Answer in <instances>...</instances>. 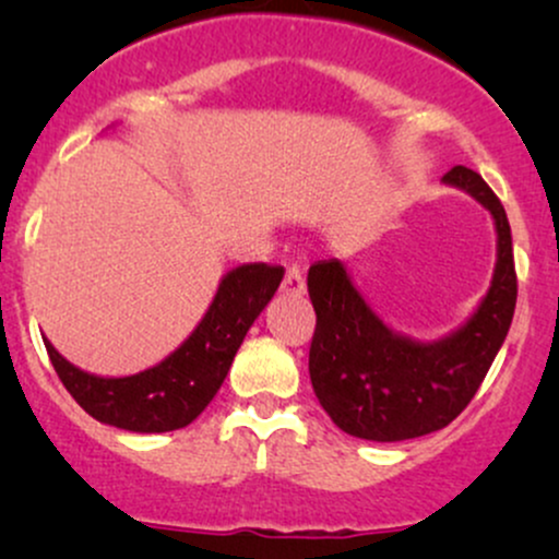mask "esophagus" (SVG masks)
Segmentation results:
<instances>
[{
  "instance_id": "esophagus-1",
  "label": "esophagus",
  "mask_w": 559,
  "mask_h": 559,
  "mask_svg": "<svg viewBox=\"0 0 559 559\" xmlns=\"http://www.w3.org/2000/svg\"><path fill=\"white\" fill-rule=\"evenodd\" d=\"M281 292L292 294V297H299V294H305V278H301V267L299 265H288L286 267Z\"/></svg>"
}]
</instances>
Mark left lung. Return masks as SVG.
Returning <instances> with one entry per match:
<instances>
[{
	"label": "left lung",
	"instance_id": "obj_1",
	"mask_svg": "<svg viewBox=\"0 0 559 559\" xmlns=\"http://www.w3.org/2000/svg\"><path fill=\"white\" fill-rule=\"evenodd\" d=\"M444 183L476 197L493 215L499 236L489 294L452 336L420 344L389 331L338 260H320L307 273L318 318L310 344L312 389L331 420L357 439L404 441L449 426L476 396L515 316L518 275L502 202L463 165L449 170Z\"/></svg>",
	"mask_w": 559,
	"mask_h": 559
}]
</instances>
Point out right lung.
Wrapping results in <instances>:
<instances>
[{"mask_svg": "<svg viewBox=\"0 0 559 559\" xmlns=\"http://www.w3.org/2000/svg\"><path fill=\"white\" fill-rule=\"evenodd\" d=\"M284 267L252 262L230 271L186 342L155 368L126 378H99L70 365L44 338L62 386L92 418L136 433H165L189 426L213 402L249 325L265 310Z\"/></svg>", "mask_w": 559, "mask_h": 559, "instance_id": "1", "label": "right lung"}]
</instances>
